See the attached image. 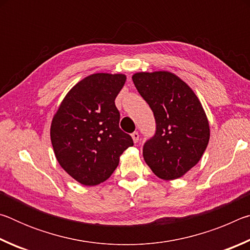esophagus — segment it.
I'll return each mask as SVG.
<instances>
[{
  "instance_id": "34e87169",
  "label": "esophagus",
  "mask_w": 250,
  "mask_h": 250,
  "mask_svg": "<svg viewBox=\"0 0 250 250\" xmlns=\"http://www.w3.org/2000/svg\"><path fill=\"white\" fill-rule=\"evenodd\" d=\"M131 137H132L134 143H137L139 141V133L138 132H133L132 134H131Z\"/></svg>"
}]
</instances>
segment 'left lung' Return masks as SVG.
I'll list each match as a JSON object with an SVG mask.
<instances>
[{
    "instance_id": "8db88e82",
    "label": "left lung",
    "mask_w": 250,
    "mask_h": 250,
    "mask_svg": "<svg viewBox=\"0 0 250 250\" xmlns=\"http://www.w3.org/2000/svg\"><path fill=\"white\" fill-rule=\"evenodd\" d=\"M132 80L155 119V133L143 145V158L160 179H179L196 166L208 145L204 109L191 88L168 71L137 73Z\"/></svg>"
}]
</instances>
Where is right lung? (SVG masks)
Masks as SVG:
<instances>
[{
  "label": "right lung",
  "instance_id": "1",
  "mask_svg": "<svg viewBox=\"0 0 250 250\" xmlns=\"http://www.w3.org/2000/svg\"><path fill=\"white\" fill-rule=\"evenodd\" d=\"M121 74H94L66 95L50 126V139L61 167L83 185L108 180L119 156L133 140L119 128L115 100L125 83Z\"/></svg>",
  "mask_w": 250,
  "mask_h": 250
}]
</instances>
